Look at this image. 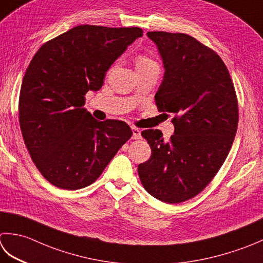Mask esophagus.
<instances>
[{"mask_svg": "<svg viewBox=\"0 0 263 263\" xmlns=\"http://www.w3.org/2000/svg\"><path fill=\"white\" fill-rule=\"evenodd\" d=\"M131 130H132V139H135V140H137V139H140L141 138V131L139 130V128H137V127H131Z\"/></svg>", "mask_w": 263, "mask_h": 263, "instance_id": "esophagus-1", "label": "esophagus"}]
</instances>
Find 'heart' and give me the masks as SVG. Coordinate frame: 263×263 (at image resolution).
Listing matches in <instances>:
<instances>
[{
  "instance_id": "1",
  "label": "heart",
  "mask_w": 263,
  "mask_h": 263,
  "mask_svg": "<svg viewBox=\"0 0 263 263\" xmlns=\"http://www.w3.org/2000/svg\"><path fill=\"white\" fill-rule=\"evenodd\" d=\"M152 66H157L156 63L151 58H148L146 55H140L137 59V68H141V67H152Z\"/></svg>"
}]
</instances>
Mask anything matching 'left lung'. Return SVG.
Segmentation results:
<instances>
[{
    "mask_svg": "<svg viewBox=\"0 0 263 263\" xmlns=\"http://www.w3.org/2000/svg\"><path fill=\"white\" fill-rule=\"evenodd\" d=\"M156 44L164 76L155 101L174 115L168 142L159 130L141 132L152 156L139 164L143 188L164 203L178 204L198 195L227 158L238 125V104L222 59L182 33L148 32Z\"/></svg>",
    "mask_w": 263,
    "mask_h": 263,
    "instance_id": "1",
    "label": "left lung"
}]
</instances>
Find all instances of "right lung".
Segmentation results:
<instances>
[{
  "mask_svg": "<svg viewBox=\"0 0 263 263\" xmlns=\"http://www.w3.org/2000/svg\"><path fill=\"white\" fill-rule=\"evenodd\" d=\"M141 36L139 27L81 25L33 57L20 89L19 123L30 157L53 186L93 183L131 138L125 122L92 117L84 96L100 90L106 71Z\"/></svg>",
  "mask_w": 263,
  "mask_h": 263,
  "instance_id": "obj_1",
  "label": "right lung"
}]
</instances>
